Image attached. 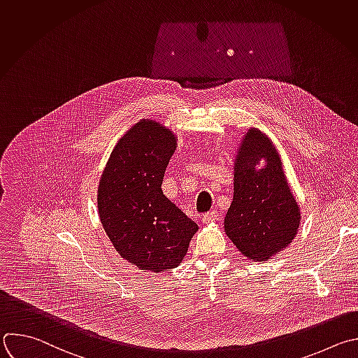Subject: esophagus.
Instances as JSON below:
<instances>
[{"instance_id": "esophagus-1", "label": "esophagus", "mask_w": 358, "mask_h": 358, "mask_svg": "<svg viewBox=\"0 0 358 358\" xmlns=\"http://www.w3.org/2000/svg\"><path fill=\"white\" fill-rule=\"evenodd\" d=\"M217 219H219V215H217L216 210H209V212L202 215V222L203 223H210V222H215Z\"/></svg>"}]
</instances>
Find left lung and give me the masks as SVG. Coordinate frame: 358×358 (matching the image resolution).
<instances>
[{
    "label": "left lung",
    "instance_id": "1",
    "mask_svg": "<svg viewBox=\"0 0 358 358\" xmlns=\"http://www.w3.org/2000/svg\"><path fill=\"white\" fill-rule=\"evenodd\" d=\"M266 158L268 164L255 170ZM299 206L287 182L273 142L250 129L234 163L233 201L224 216V231L248 259L266 262L287 248L299 227Z\"/></svg>",
    "mask_w": 358,
    "mask_h": 358
}]
</instances>
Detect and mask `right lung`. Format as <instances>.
Returning a JSON list of instances; mask_svg holds the SVG:
<instances>
[{"mask_svg":"<svg viewBox=\"0 0 358 358\" xmlns=\"http://www.w3.org/2000/svg\"><path fill=\"white\" fill-rule=\"evenodd\" d=\"M177 139L143 119L115 146L98 187L101 223L115 250L139 270L176 268L198 224L162 189Z\"/></svg>","mask_w":358,"mask_h":358,"instance_id":"right-lung-1","label":"right lung"}]
</instances>
